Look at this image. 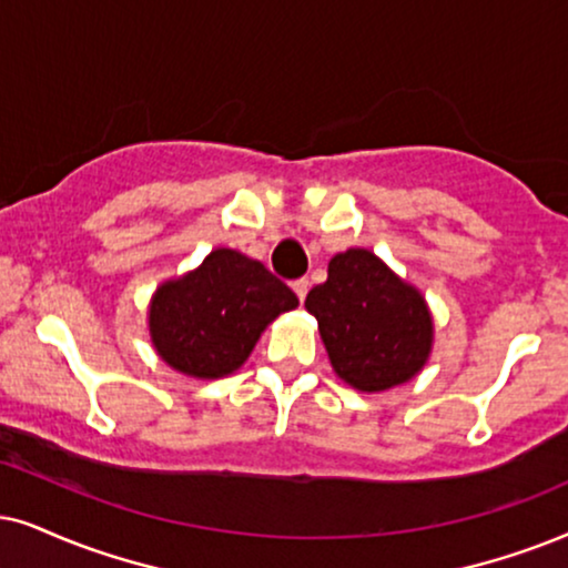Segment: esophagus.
I'll list each match as a JSON object with an SVG mask.
<instances>
[{"instance_id":"34e87169","label":"esophagus","mask_w":568,"mask_h":568,"mask_svg":"<svg viewBox=\"0 0 568 568\" xmlns=\"http://www.w3.org/2000/svg\"><path fill=\"white\" fill-rule=\"evenodd\" d=\"M293 291H296L298 301H301V304H304V298H306V293H308V280L306 277L293 280Z\"/></svg>"}]
</instances>
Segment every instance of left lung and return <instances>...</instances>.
Here are the masks:
<instances>
[{
  "instance_id": "left-lung-1",
  "label": "left lung",
  "mask_w": 568,
  "mask_h": 568,
  "mask_svg": "<svg viewBox=\"0 0 568 568\" xmlns=\"http://www.w3.org/2000/svg\"><path fill=\"white\" fill-rule=\"evenodd\" d=\"M306 308L317 317L337 377L356 390H387L425 367L433 346L425 298L367 248L333 256Z\"/></svg>"
}]
</instances>
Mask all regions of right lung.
<instances>
[{
  "label": "right lung",
  "mask_w": 568,
  "mask_h": 568,
  "mask_svg": "<svg viewBox=\"0 0 568 568\" xmlns=\"http://www.w3.org/2000/svg\"><path fill=\"white\" fill-rule=\"evenodd\" d=\"M296 306V293L262 262L217 248L154 293L149 333L172 369L214 379L239 369L264 327Z\"/></svg>",
  "instance_id": "obj_1"
}]
</instances>
